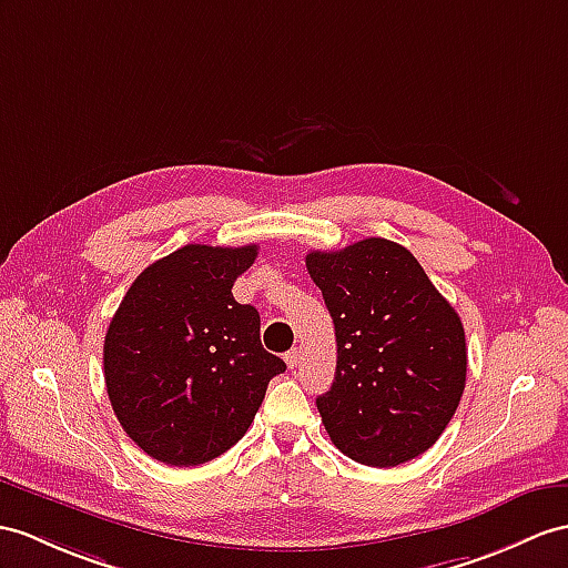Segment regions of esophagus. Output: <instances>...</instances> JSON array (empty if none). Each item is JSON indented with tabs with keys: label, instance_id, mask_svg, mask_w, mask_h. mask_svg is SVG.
<instances>
[{
	"label": "esophagus",
	"instance_id": "1",
	"mask_svg": "<svg viewBox=\"0 0 568 568\" xmlns=\"http://www.w3.org/2000/svg\"><path fill=\"white\" fill-rule=\"evenodd\" d=\"M284 362H286V366H288V368H296V366L301 364V349L286 352V354H284Z\"/></svg>",
	"mask_w": 568,
	"mask_h": 568
}]
</instances>
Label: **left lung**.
I'll list each match as a JSON object with an SVG mask.
<instances>
[{
	"instance_id": "8db88e82",
	"label": "left lung",
	"mask_w": 568,
	"mask_h": 568,
	"mask_svg": "<svg viewBox=\"0 0 568 568\" xmlns=\"http://www.w3.org/2000/svg\"><path fill=\"white\" fill-rule=\"evenodd\" d=\"M306 267L335 323L337 368L315 399L347 458L395 467L432 448L460 405L465 329L407 247L366 239Z\"/></svg>"
}]
</instances>
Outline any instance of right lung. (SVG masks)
I'll list each match as a JSON object with an SVG mask.
<instances>
[{"label": "right lung", "instance_id": "add662e5", "mask_svg": "<svg viewBox=\"0 0 568 568\" xmlns=\"http://www.w3.org/2000/svg\"><path fill=\"white\" fill-rule=\"evenodd\" d=\"M255 257L257 245L180 247L136 276L108 325L110 405L154 460L190 467L219 458L286 371L262 347L260 313L231 294Z\"/></svg>", "mask_w": 568, "mask_h": 568}]
</instances>
